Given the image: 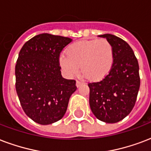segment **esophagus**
Masks as SVG:
<instances>
[{"mask_svg":"<svg viewBox=\"0 0 151 151\" xmlns=\"http://www.w3.org/2000/svg\"><path fill=\"white\" fill-rule=\"evenodd\" d=\"M84 82L83 81H77V82H76V86L77 87H80L81 85H83Z\"/></svg>","mask_w":151,"mask_h":151,"instance_id":"34e87169","label":"esophagus"}]
</instances>
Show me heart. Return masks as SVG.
Returning <instances> with one entry per match:
<instances>
[{"label":"heart","mask_w":151,"mask_h":151,"mask_svg":"<svg viewBox=\"0 0 151 151\" xmlns=\"http://www.w3.org/2000/svg\"><path fill=\"white\" fill-rule=\"evenodd\" d=\"M113 47L105 39L82 40L68 48L60 57V65L65 73L73 77L79 71L90 80H101L109 73L113 64Z\"/></svg>","instance_id":"obj_1"}]
</instances>
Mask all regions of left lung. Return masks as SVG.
<instances>
[{
  "label": "left lung",
  "instance_id": "1",
  "mask_svg": "<svg viewBox=\"0 0 151 151\" xmlns=\"http://www.w3.org/2000/svg\"><path fill=\"white\" fill-rule=\"evenodd\" d=\"M105 38L113 47V64L102 80L90 82L89 105L94 116L101 121L114 124L132 111L140 86L139 67L129 44L111 34Z\"/></svg>",
  "mask_w": 151,
  "mask_h": 151
}]
</instances>
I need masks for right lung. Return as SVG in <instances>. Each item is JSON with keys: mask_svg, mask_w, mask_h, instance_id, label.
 Returning a JSON list of instances; mask_svg holds the SVG:
<instances>
[{"mask_svg": "<svg viewBox=\"0 0 151 151\" xmlns=\"http://www.w3.org/2000/svg\"><path fill=\"white\" fill-rule=\"evenodd\" d=\"M72 39L43 33L24 43L17 58L16 90L23 110L37 124L47 125L65 115L77 89L75 80L62 77L59 57Z\"/></svg>", "mask_w": 151, "mask_h": 151, "instance_id": "obj_1", "label": "right lung"}]
</instances>
